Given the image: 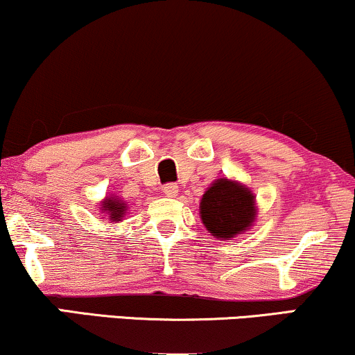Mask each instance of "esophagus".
<instances>
[{"instance_id":"1","label":"esophagus","mask_w":355,"mask_h":355,"mask_svg":"<svg viewBox=\"0 0 355 355\" xmlns=\"http://www.w3.org/2000/svg\"><path fill=\"white\" fill-rule=\"evenodd\" d=\"M164 193L166 196H170V198H175V196L178 195V185H175V183H166L164 187Z\"/></svg>"}]
</instances>
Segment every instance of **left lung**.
<instances>
[{
    "mask_svg": "<svg viewBox=\"0 0 355 355\" xmlns=\"http://www.w3.org/2000/svg\"><path fill=\"white\" fill-rule=\"evenodd\" d=\"M256 196L238 180L216 178L200 200V218L211 236L232 240L254 225Z\"/></svg>",
    "mask_w": 355,
    "mask_h": 355,
    "instance_id": "left-lung-1",
    "label": "left lung"
}]
</instances>
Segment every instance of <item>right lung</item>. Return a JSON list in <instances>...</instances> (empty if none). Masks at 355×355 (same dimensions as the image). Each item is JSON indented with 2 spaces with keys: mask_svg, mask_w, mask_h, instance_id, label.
Wrapping results in <instances>:
<instances>
[{
  "mask_svg": "<svg viewBox=\"0 0 355 355\" xmlns=\"http://www.w3.org/2000/svg\"><path fill=\"white\" fill-rule=\"evenodd\" d=\"M99 210L102 215L107 216L110 223H121L123 216L129 213V207H127V202H123V200L119 198L117 195H109L101 202ZM104 216H102V218H104Z\"/></svg>",
  "mask_w": 355,
  "mask_h": 355,
  "instance_id": "1",
  "label": "right lung"
}]
</instances>
